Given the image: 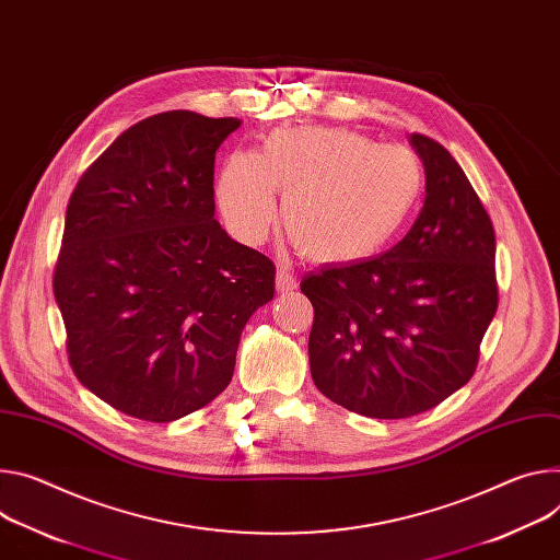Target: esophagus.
Segmentation results:
<instances>
[{
    "label": "esophagus",
    "instance_id": "34e87169",
    "mask_svg": "<svg viewBox=\"0 0 560 560\" xmlns=\"http://www.w3.org/2000/svg\"><path fill=\"white\" fill-rule=\"evenodd\" d=\"M275 288L279 294H288L292 290H296V279L290 275L288 268H279L277 277H275Z\"/></svg>",
    "mask_w": 560,
    "mask_h": 560
}]
</instances>
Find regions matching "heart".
Listing matches in <instances>:
<instances>
[{"label": "heart", "instance_id": "b5f03b06", "mask_svg": "<svg viewBox=\"0 0 560 560\" xmlns=\"http://www.w3.org/2000/svg\"><path fill=\"white\" fill-rule=\"evenodd\" d=\"M422 165L401 147L341 127L272 131L254 154H232L217 180L228 228L245 243L268 236L285 198L283 232L303 259L352 266L380 254L411 219Z\"/></svg>", "mask_w": 560, "mask_h": 560}]
</instances>
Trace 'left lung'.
Returning <instances> with one entry per match:
<instances>
[{
  "instance_id": "1",
  "label": "left lung",
  "mask_w": 560,
  "mask_h": 560,
  "mask_svg": "<svg viewBox=\"0 0 560 560\" xmlns=\"http://www.w3.org/2000/svg\"><path fill=\"white\" fill-rule=\"evenodd\" d=\"M424 208L397 245L301 281L315 308L308 339L315 386L343 409L401 420L463 388L495 315V236L463 167L420 133Z\"/></svg>"
}]
</instances>
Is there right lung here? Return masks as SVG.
I'll return each mask as SVG.
<instances>
[{
	"instance_id": "1",
	"label": "right lung",
	"mask_w": 560,
	"mask_h": 560,
	"mask_svg": "<svg viewBox=\"0 0 560 560\" xmlns=\"http://www.w3.org/2000/svg\"><path fill=\"white\" fill-rule=\"evenodd\" d=\"M236 118L165 112L120 133L67 208L54 292L75 377L116 411L174 422L221 395L275 266L214 219Z\"/></svg>"
}]
</instances>
